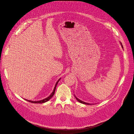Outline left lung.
<instances>
[{
    "label": "left lung",
    "instance_id": "8db88e82",
    "mask_svg": "<svg viewBox=\"0 0 134 134\" xmlns=\"http://www.w3.org/2000/svg\"><path fill=\"white\" fill-rule=\"evenodd\" d=\"M120 44H121V47H122V49H123V46H122V43H121V42H120ZM74 96H75V97L76 98V99L77 100V101H78V102H80V103H83V104H87V105H91V104H94V103H93V104H92V103H87V102H84V101H81V100H80V99H79L78 98L74 95Z\"/></svg>",
    "mask_w": 134,
    "mask_h": 134
}]
</instances>
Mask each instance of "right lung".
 Instances as JSON below:
<instances>
[{
	"mask_svg": "<svg viewBox=\"0 0 134 134\" xmlns=\"http://www.w3.org/2000/svg\"><path fill=\"white\" fill-rule=\"evenodd\" d=\"M60 79H61V78H60V79L58 80V81L56 82V83H55V87H54V89H53V91L52 93L51 94V95H49V96H48L47 97L45 98V99H44L41 100H39V101H31V100H28L25 99H25V100H26V101H27L30 102L34 103H43L47 102L48 101H49V100L51 99V98L52 97V96H53V95H54V93H55V89H56L58 83L59 82V81H60Z\"/></svg>",
	"mask_w": 134,
	"mask_h": 134,
	"instance_id": "1",
	"label": "right lung"
}]
</instances>
